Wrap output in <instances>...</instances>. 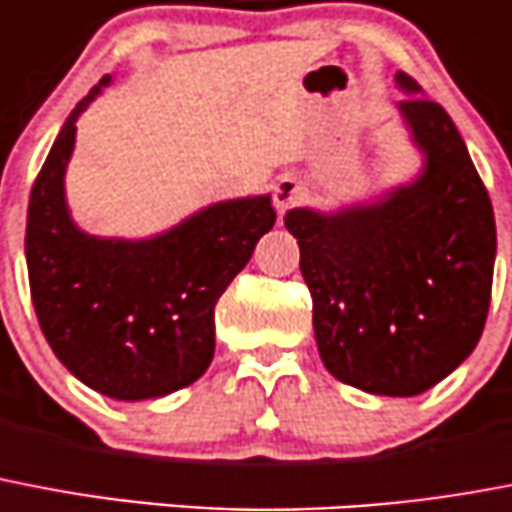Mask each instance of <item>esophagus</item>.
<instances>
[{"mask_svg": "<svg viewBox=\"0 0 512 512\" xmlns=\"http://www.w3.org/2000/svg\"><path fill=\"white\" fill-rule=\"evenodd\" d=\"M304 195V185H301V179L293 177V174H282L280 179L275 182V190H272V200H275L277 211H285L293 203H298Z\"/></svg>", "mask_w": 512, "mask_h": 512, "instance_id": "34e87169", "label": "esophagus"}]
</instances>
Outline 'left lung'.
I'll return each mask as SVG.
<instances>
[{"instance_id":"left-lung-1","label":"left lung","mask_w":512,"mask_h":512,"mask_svg":"<svg viewBox=\"0 0 512 512\" xmlns=\"http://www.w3.org/2000/svg\"><path fill=\"white\" fill-rule=\"evenodd\" d=\"M396 108L423 155L412 182L338 211L290 208L327 372L378 396H418L476 349L492 298L497 230L455 121L396 73Z\"/></svg>"}]
</instances>
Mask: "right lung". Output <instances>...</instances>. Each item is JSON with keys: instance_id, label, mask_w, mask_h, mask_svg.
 <instances>
[{"instance_id": "obj_1", "label": "right lung", "mask_w": 512, "mask_h": 512, "mask_svg": "<svg viewBox=\"0 0 512 512\" xmlns=\"http://www.w3.org/2000/svg\"><path fill=\"white\" fill-rule=\"evenodd\" d=\"M89 89L65 118L28 200L26 264L36 317L55 357L118 402L190 386L214 359V309L275 227L269 195L211 203L153 237L89 235L65 200L76 121L110 87Z\"/></svg>"}]
</instances>
